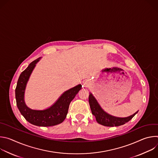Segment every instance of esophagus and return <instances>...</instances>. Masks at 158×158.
<instances>
[{
	"instance_id": "34e87169",
	"label": "esophagus",
	"mask_w": 158,
	"mask_h": 158,
	"mask_svg": "<svg viewBox=\"0 0 158 158\" xmlns=\"http://www.w3.org/2000/svg\"><path fill=\"white\" fill-rule=\"evenodd\" d=\"M83 85L84 87H88L90 85V82L89 81H85L84 82H83Z\"/></svg>"
}]
</instances>
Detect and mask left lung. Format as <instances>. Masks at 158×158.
Instances as JSON below:
<instances>
[{"label":"left lung","mask_w":158,"mask_h":158,"mask_svg":"<svg viewBox=\"0 0 158 158\" xmlns=\"http://www.w3.org/2000/svg\"><path fill=\"white\" fill-rule=\"evenodd\" d=\"M89 102L92 111V114L95 116L97 122L101 125L108 127L123 125L129 121L138 112H136V113L127 118H117L110 116L104 112L91 93L89 94Z\"/></svg>","instance_id":"left-lung-1"}]
</instances>
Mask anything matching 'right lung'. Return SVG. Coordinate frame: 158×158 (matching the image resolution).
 I'll return each mask as SVG.
<instances>
[{
	"mask_svg": "<svg viewBox=\"0 0 158 158\" xmlns=\"http://www.w3.org/2000/svg\"><path fill=\"white\" fill-rule=\"evenodd\" d=\"M40 59V57L32 62L20 74L15 88L16 103L21 114L32 124L44 127L52 126L62 123L65 119L69 104L82 85L79 84L64 93L56 102L47 109L38 110L29 108L24 99L25 89L31 74Z\"/></svg>",
	"mask_w": 158,
	"mask_h": 158,
	"instance_id": "right-lung-1",
	"label": "right lung"
}]
</instances>
